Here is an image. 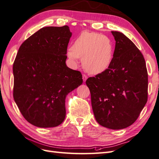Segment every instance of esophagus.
<instances>
[{
  "instance_id": "obj_1",
  "label": "esophagus",
  "mask_w": 159,
  "mask_h": 159,
  "mask_svg": "<svg viewBox=\"0 0 159 159\" xmlns=\"http://www.w3.org/2000/svg\"><path fill=\"white\" fill-rule=\"evenodd\" d=\"M82 77H83V81L85 82V81L87 80V79H88V76L86 75H85V74H83Z\"/></svg>"
}]
</instances>
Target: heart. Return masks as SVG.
Segmentation results:
<instances>
[{
  "label": "heart",
  "mask_w": 159,
  "mask_h": 159,
  "mask_svg": "<svg viewBox=\"0 0 159 159\" xmlns=\"http://www.w3.org/2000/svg\"><path fill=\"white\" fill-rule=\"evenodd\" d=\"M68 58L76 63L80 57L83 68L91 74L106 71L114 56V45L110 38L100 34L85 31L75 40L67 51Z\"/></svg>",
  "instance_id": "obj_1"
}]
</instances>
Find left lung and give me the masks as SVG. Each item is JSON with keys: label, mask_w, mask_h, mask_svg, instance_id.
Here are the masks:
<instances>
[{"label": "left lung", "mask_w": 159, "mask_h": 159, "mask_svg": "<svg viewBox=\"0 0 159 159\" xmlns=\"http://www.w3.org/2000/svg\"><path fill=\"white\" fill-rule=\"evenodd\" d=\"M111 33L115 40L111 64L85 83L96 121L108 129H121L134 123L147 102L148 73L134 43L121 32Z\"/></svg>", "instance_id": "1"}]
</instances>
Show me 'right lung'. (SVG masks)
<instances>
[{"instance_id":"1","label":"right lung","mask_w":159,"mask_h":159,"mask_svg":"<svg viewBox=\"0 0 159 159\" xmlns=\"http://www.w3.org/2000/svg\"><path fill=\"white\" fill-rule=\"evenodd\" d=\"M69 27L41 28L19 48L13 64L14 102L32 125L58 126L66 117L67 95L83 83L79 71L66 64Z\"/></svg>"}]
</instances>
